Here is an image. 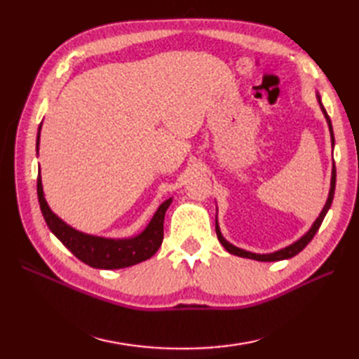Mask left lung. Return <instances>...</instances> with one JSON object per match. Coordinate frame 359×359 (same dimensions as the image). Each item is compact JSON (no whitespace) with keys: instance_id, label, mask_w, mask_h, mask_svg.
<instances>
[{"instance_id":"8db88e82","label":"left lung","mask_w":359,"mask_h":359,"mask_svg":"<svg viewBox=\"0 0 359 359\" xmlns=\"http://www.w3.org/2000/svg\"><path fill=\"white\" fill-rule=\"evenodd\" d=\"M319 103H321V100H319ZM321 108H323V112H324V116H325V118H327V123H329L330 134H332V143H333V142H334V137H333V129H332V121H330V117L327 116V112H325V109H324V106H323V104H321ZM334 184H337V168H334V165H333V171H332V188H330L329 199H327V202H325V207H324V210L321 211V215H319V217L315 220V224H313V226L310 228L309 233H307L306 236H302V238H301L299 241H297V242L292 243V245H288L287 248H282V250H279V251H274V253H270V255H256V253H250V251L241 250V248H238V247L231 245L230 242H226V241L224 239V236L220 234V230H219V226H217V224H216L217 239H219V242L222 243V245L225 247V250L228 251V253L236 255V256H241V257L255 259V261L273 262V261H282V259H290V257H293V256H296L297 253H299V251H302L304 248H306V247L309 245V242H310L311 239H313V236H315V234H316V231L319 230V226H321L323 220H324V217H325V215H327V211H329L330 205H332V201H333V196H334Z\"/></svg>"}]
</instances>
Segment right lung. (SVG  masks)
<instances>
[{"label": "right lung", "instance_id": "add662e5", "mask_svg": "<svg viewBox=\"0 0 359 359\" xmlns=\"http://www.w3.org/2000/svg\"><path fill=\"white\" fill-rule=\"evenodd\" d=\"M38 142H40V131H38L36 137V148ZM36 194L43 217L46 220V224H48L49 230L63 242V245H66V248L71 250V253L75 257H79L81 262L88 264L89 266H94V269L117 270L135 265L147 261V259L154 255L158 247L162 245L163 219L165 212L171 203V199H168L160 205L154 217L151 219L149 225L147 226V230L142 234L131 239L114 241L75 231L74 228L67 226L63 220H60L53 215L50 208L48 207V203L44 201L40 174H38L36 179Z\"/></svg>", "mask_w": 359, "mask_h": 359}]
</instances>
